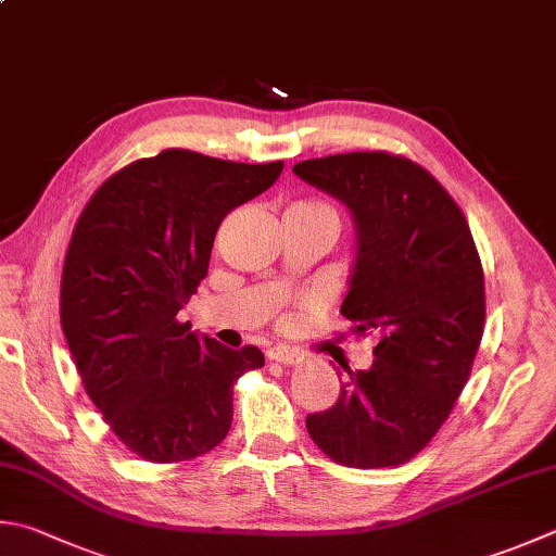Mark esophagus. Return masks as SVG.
Returning <instances> with one entry per match:
<instances>
[{
  "instance_id": "1",
  "label": "esophagus",
  "mask_w": 556,
  "mask_h": 556,
  "mask_svg": "<svg viewBox=\"0 0 556 556\" xmlns=\"http://www.w3.org/2000/svg\"><path fill=\"white\" fill-rule=\"evenodd\" d=\"M268 361H276V363H282V365H295L300 361V353L288 349V345H274V349L266 351Z\"/></svg>"
}]
</instances>
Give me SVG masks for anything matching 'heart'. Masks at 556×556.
Masks as SVG:
<instances>
[{
  "label": "heart",
  "instance_id": "obj_1",
  "mask_svg": "<svg viewBox=\"0 0 556 556\" xmlns=\"http://www.w3.org/2000/svg\"><path fill=\"white\" fill-rule=\"evenodd\" d=\"M298 207H305V211H319V213H329L337 217V213H333V207L327 205V203H317V201H309V203H300ZM339 219V217H337Z\"/></svg>",
  "mask_w": 556,
  "mask_h": 556
}]
</instances>
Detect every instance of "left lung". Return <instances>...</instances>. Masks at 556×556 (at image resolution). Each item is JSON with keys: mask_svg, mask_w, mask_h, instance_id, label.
Segmentation results:
<instances>
[{"mask_svg": "<svg viewBox=\"0 0 556 556\" xmlns=\"http://www.w3.org/2000/svg\"><path fill=\"white\" fill-rule=\"evenodd\" d=\"M349 207L355 261L341 314L372 333L370 370H345L339 400L307 416L333 463L396 467L431 443L469 380L484 333V270L472 232L424 166L349 152L292 166Z\"/></svg>", "mask_w": 556, "mask_h": 556, "instance_id": "1", "label": "left lung"}]
</instances>
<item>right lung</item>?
Instances as JSON below:
<instances>
[{"mask_svg": "<svg viewBox=\"0 0 556 556\" xmlns=\"http://www.w3.org/2000/svg\"><path fill=\"white\" fill-rule=\"evenodd\" d=\"M280 172L282 162L164 150L115 172L77 219L62 266V331L89 400L142 459L211 453L232 426L235 382L264 365L256 345L198 337L179 309L207 276L225 215Z\"/></svg>", "mask_w": 556, "mask_h": 556, "instance_id": "right-lung-1", "label": "right lung"}]
</instances>
